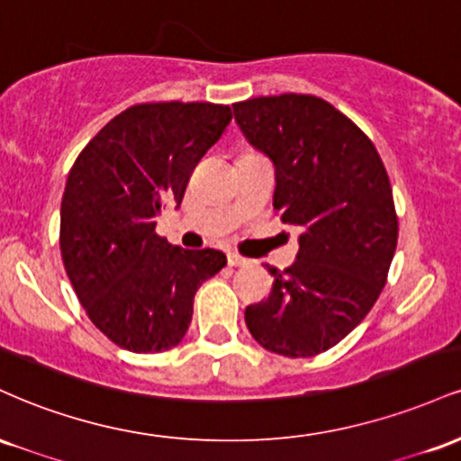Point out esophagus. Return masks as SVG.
<instances>
[{
  "instance_id": "34e87169",
  "label": "esophagus",
  "mask_w": 461,
  "mask_h": 461,
  "mask_svg": "<svg viewBox=\"0 0 461 461\" xmlns=\"http://www.w3.org/2000/svg\"><path fill=\"white\" fill-rule=\"evenodd\" d=\"M227 264H230V267H247L249 260L247 258L238 256V253H227Z\"/></svg>"
}]
</instances>
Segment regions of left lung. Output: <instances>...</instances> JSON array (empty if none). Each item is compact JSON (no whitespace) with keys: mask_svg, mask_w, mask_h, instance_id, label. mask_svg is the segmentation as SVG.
<instances>
[{"mask_svg":"<svg viewBox=\"0 0 461 461\" xmlns=\"http://www.w3.org/2000/svg\"><path fill=\"white\" fill-rule=\"evenodd\" d=\"M249 145L275 167L273 208L299 230L297 262L267 267L273 290L245 322L267 351L312 357L353 331L382 293L399 223L368 136L314 95L234 104Z\"/></svg>","mask_w":461,"mask_h":461,"instance_id":"left-lung-1","label":"left lung"}]
</instances>
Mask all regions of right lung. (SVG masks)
Masks as SVG:
<instances>
[{"mask_svg":"<svg viewBox=\"0 0 461 461\" xmlns=\"http://www.w3.org/2000/svg\"><path fill=\"white\" fill-rule=\"evenodd\" d=\"M230 105L140 104L114 116L79 153L60 205V253L99 331L134 353L186 336L199 285L227 264L216 249H182L156 234L179 208L203 153L223 136Z\"/></svg>","mask_w":461,"mask_h":461,"instance_id":"right-lung-1","label":"right lung"}]
</instances>
